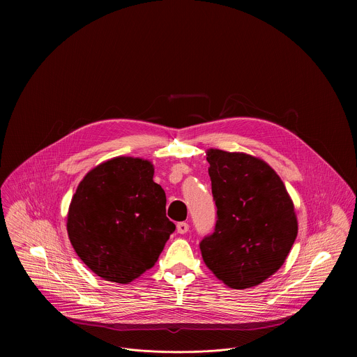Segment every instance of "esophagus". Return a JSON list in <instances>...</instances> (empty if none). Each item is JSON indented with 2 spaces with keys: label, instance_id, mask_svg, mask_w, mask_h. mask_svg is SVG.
<instances>
[{
  "label": "esophagus",
  "instance_id": "obj_1",
  "mask_svg": "<svg viewBox=\"0 0 357 357\" xmlns=\"http://www.w3.org/2000/svg\"><path fill=\"white\" fill-rule=\"evenodd\" d=\"M188 229H190V225L187 224V222H178L177 224V232L178 234H187L188 232Z\"/></svg>",
  "mask_w": 357,
  "mask_h": 357
}]
</instances>
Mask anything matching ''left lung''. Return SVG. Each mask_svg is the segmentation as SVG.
I'll return each mask as SVG.
<instances>
[{
    "instance_id": "obj_1",
    "label": "left lung",
    "mask_w": 357,
    "mask_h": 357,
    "mask_svg": "<svg viewBox=\"0 0 357 357\" xmlns=\"http://www.w3.org/2000/svg\"><path fill=\"white\" fill-rule=\"evenodd\" d=\"M206 159L217 222L199 245L204 264L231 289L255 287L279 271L293 248L294 204L265 160L215 149Z\"/></svg>"
}]
</instances>
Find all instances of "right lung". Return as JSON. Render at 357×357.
Instances as JSON below:
<instances>
[{"mask_svg": "<svg viewBox=\"0 0 357 357\" xmlns=\"http://www.w3.org/2000/svg\"><path fill=\"white\" fill-rule=\"evenodd\" d=\"M151 160L115 156L89 170L67 213L70 242L107 282L126 284L153 268L176 225Z\"/></svg>", "mask_w": 357, "mask_h": 357, "instance_id": "right-lung-1", "label": "right lung"}]
</instances>
